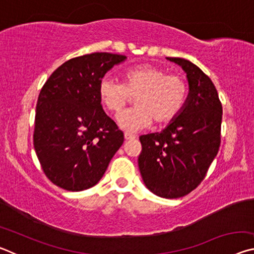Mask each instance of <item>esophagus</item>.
<instances>
[{"label": "esophagus", "mask_w": 254, "mask_h": 254, "mask_svg": "<svg viewBox=\"0 0 254 254\" xmlns=\"http://www.w3.org/2000/svg\"><path fill=\"white\" fill-rule=\"evenodd\" d=\"M134 135H133V134H131V133H127V132H126V133H124V139H126V140H133V139H134Z\"/></svg>", "instance_id": "esophagus-1"}]
</instances>
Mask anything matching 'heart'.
<instances>
[{
    "label": "heart",
    "mask_w": 254,
    "mask_h": 254,
    "mask_svg": "<svg viewBox=\"0 0 254 254\" xmlns=\"http://www.w3.org/2000/svg\"><path fill=\"white\" fill-rule=\"evenodd\" d=\"M98 96L105 109L118 113L134 96V107L118 115L122 128L136 132L152 123L165 124L177 117L188 96V84L180 75L156 65L132 67L124 71L123 81L104 77L98 85Z\"/></svg>",
    "instance_id": "1"
}]
</instances>
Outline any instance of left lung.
<instances>
[{"mask_svg":"<svg viewBox=\"0 0 254 254\" xmlns=\"http://www.w3.org/2000/svg\"><path fill=\"white\" fill-rule=\"evenodd\" d=\"M187 74L182 112L161 132L141 135L137 163L145 186L163 198H179L205 178L221 144L222 104L205 72L189 60L167 57Z\"/></svg>","mask_w":254,"mask_h":254,"instance_id":"8db88e82","label":"left lung"}]
</instances>
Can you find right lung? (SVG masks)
<instances>
[{
  "instance_id": "obj_1",
  "label": "right lung",
  "mask_w": 254,
  "mask_h": 254,
  "mask_svg": "<svg viewBox=\"0 0 254 254\" xmlns=\"http://www.w3.org/2000/svg\"><path fill=\"white\" fill-rule=\"evenodd\" d=\"M123 55L94 53L69 59L41 88L33 145L51 183L80 191L100 182L124 135L101 105L98 85Z\"/></svg>"
}]
</instances>
